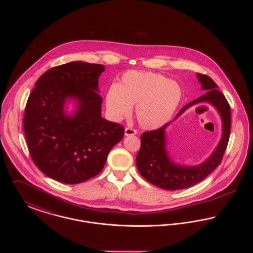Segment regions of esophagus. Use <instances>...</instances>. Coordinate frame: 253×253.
<instances>
[{
	"label": "esophagus",
	"mask_w": 253,
	"mask_h": 253,
	"mask_svg": "<svg viewBox=\"0 0 253 253\" xmlns=\"http://www.w3.org/2000/svg\"><path fill=\"white\" fill-rule=\"evenodd\" d=\"M124 134H125L126 136H128V135H134V134H136V131L133 130L132 128H125Z\"/></svg>",
	"instance_id": "obj_1"
}]
</instances>
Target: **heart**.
<instances>
[{"label":"heart","mask_w":253,"mask_h":253,"mask_svg":"<svg viewBox=\"0 0 253 253\" xmlns=\"http://www.w3.org/2000/svg\"><path fill=\"white\" fill-rule=\"evenodd\" d=\"M183 97L181 85L160 73L128 71L106 93V108L115 121L128 117L135 105V119L146 130L170 121Z\"/></svg>","instance_id":"b5f03b06"}]
</instances>
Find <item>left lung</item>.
I'll return each instance as SVG.
<instances>
[{
    "instance_id": "1",
    "label": "left lung",
    "mask_w": 253,
    "mask_h": 253,
    "mask_svg": "<svg viewBox=\"0 0 253 253\" xmlns=\"http://www.w3.org/2000/svg\"><path fill=\"white\" fill-rule=\"evenodd\" d=\"M204 95L185 105L175 120L186 110L199 103H210L217 109L222 121V136L217 148L201 165L189 167L176 164L167 151L166 129L169 122L156 131L143 132L141 147L135 158L139 173L150 183L159 188L175 191L193 187L206 178L221 163L229 142L230 132V108L225 96L218 90L216 84L208 76L196 74Z\"/></svg>"
}]
</instances>
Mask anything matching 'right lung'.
Here are the masks:
<instances>
[{
  "instance_id": "right-lung-1",
  "label": "right lung",
  "mask_w": 253,
  "mask_h": 253,
  "mask_svg": "<svg viewBox=\"0 0 253 253\" xmlns=\"http://www.w3.org/2000/svg\"><path fill=\"white\" fill-rule=\"evenodd\" d=\"M102 64L72 61L49 69L35 84L24 111V130L38 168L54 180L79 184L98 174L123 138L121 124L101 117ZM75 108L68 114L66 106Z\"/></svg>"
}]
</instances>
